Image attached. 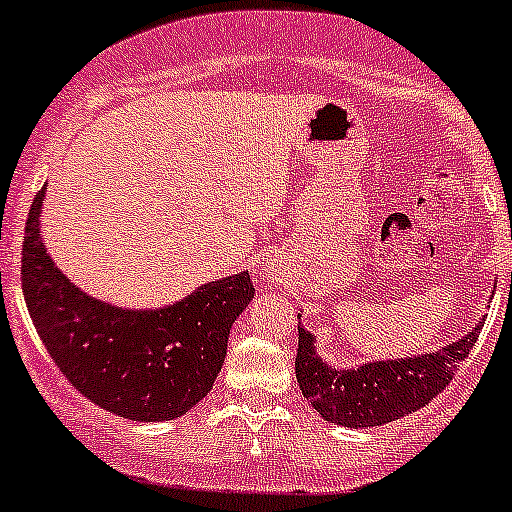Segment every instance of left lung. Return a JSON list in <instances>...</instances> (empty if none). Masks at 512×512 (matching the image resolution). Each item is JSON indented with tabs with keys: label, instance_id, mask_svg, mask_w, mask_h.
<instances>
[{
	"label": "left lung",
	"instance_id": "8db88e82",
	"mask_svg": "<svg viewBox=\"0 0 512 512\" xmlns=\"http://www.w3.org/2000/svg\"><path fill=\"white\" fill-rule=\"evenodd\" d=\"M482 323L485 318L465 336L439 346L437 351L369 361L346 369L323 361L315 351V336L298 323V386L310 407L326 422L351 429L381 427L422 409L450 384L460 361L475 346Z\"/></svg>",
	"mask_w": 512,
	"mask_h": 512
}]
</instances>
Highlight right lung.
Wrapping results in <instances>:
<instances>
[{
    "label": "right lung",
    "mask_w": 512,
    "mask_h": 512,
    "mask_svg": "<svg viewBox=\"0 0 512 512\" xmlns=\"http://www.w3.org/2000/svg\"><path fill=\"white\" fill-rule=\"evenodd\" d=\"M47 184L30 207L22 293L47 353L65 379L105 412L169 422L212 389L229 331L255 298L250 272L199 285L164 308H118L70 283L40 234Z\"/></svg>",
    "instance_id": "right-lung-1"
}]
</instances>
